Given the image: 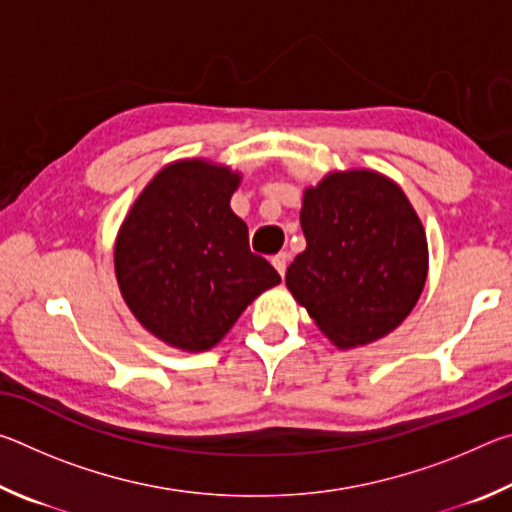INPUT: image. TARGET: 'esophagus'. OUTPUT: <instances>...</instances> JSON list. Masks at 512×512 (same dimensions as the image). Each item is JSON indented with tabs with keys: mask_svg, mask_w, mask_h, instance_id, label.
<instances>
[{
	"mask_svg": "<svg viewBox=\"0 0 512 512\" xmlns=\"http://www.w3.org/2000/svg\"><path fill=\"white\" fill-rule=\"evenodd\" d=\"M271 262H273V266H275V271L284 277V271H287V264H289V255H287V253H277V255L271 259Z\"/></svg>",
	"mask_w": 512,
	"mask_h": 512,
	"instance_id": "1",
	"label": "esophagus"
}]
</instances>
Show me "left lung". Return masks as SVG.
I'll return each instance as SVG.
<instances>
[{
  "label": "left lung",
  "instance_id": "8db88e82",
  "mask_svg": "<svg viewBox=\"0 0 512 512\" xmlns=\"http://www.w3.org/2000/svg\"><path fill=\"white\" fill-rule=\"evenodd\" d=\"M307 248L287 289L336 348L381 339L411 314L427 282V235L409 198L377 171H334L302 196Z\"/></svg>",
  "mask_w": 512,
  "mask_h": 512
}]
</instances>
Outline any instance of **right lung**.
<instances>
[{"label":"right lung","mask_w":512,"mask_h":512,"mask_svg":"<svg viewBox=\"0 0 512 512\" xmlns=\"http://www.w3.org/2000/svg\"><path fill=\"white\" fill-rule=\"evenodd\" d=\"M237 171L207 160L171 162L153 176L121 223L115 273L128 309L171 348H214L259 293L280 284L250 253L232 212Z\"/></svg>","instance_id":"right-lung-1"}]
</instances>
